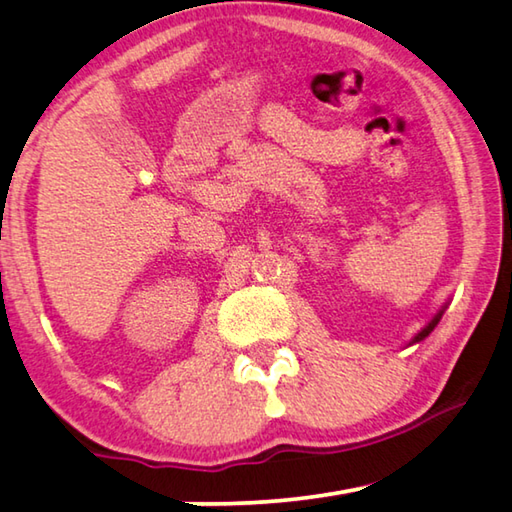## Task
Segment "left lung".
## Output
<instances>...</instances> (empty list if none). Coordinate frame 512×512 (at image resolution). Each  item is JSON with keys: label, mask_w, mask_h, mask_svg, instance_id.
I'll return each mask as SVG.
<instances>
[{"label": "left lung", "mask_w": 512, "mask_h": 512, "mask_svg": "<svg viewBox=\"0 0 512 512\" xmlns=\"http://www.w3.org/2000/svg\"><path fill=\"white\" fill-rule=\"evenodd\" d=\"M443 314H445V307H443V309H440V311H438V314H436V316H433V318L429 320V323H427V325H424V327L420 329V332L413 336V341H411V343H418V341H422V339H427V336H429V334L433 332V327H436V325H438V320H440V318H443Z\"/></svg>", "instance_id": "left-lung-1"}]
</instances>
